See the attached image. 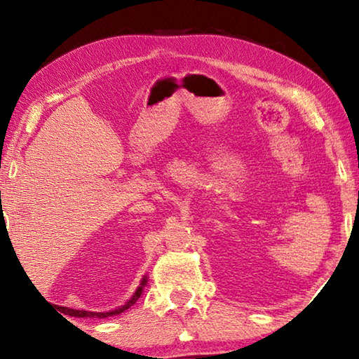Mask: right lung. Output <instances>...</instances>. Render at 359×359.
<instances>
[{
    "mask_svg": "<svg viewBox=\"0 0 359 359\" xmlns=\"http://www.w3.org/2000/svg\"><path fill=\"white\" fill-rule=\"evenodd\" d=\"M147 283V277H144L141 280V285H139L136 293L133 294L131 299L125 304V306H121L118 309H115V311L111 312H88V311H74V309H66V312H68L71 317H77V318H106V317H114V315H120L121 312L128 311V309L135 304L139 297L142 294V290H144V285Z\"/></svg>",
    "mask_w": 359,
    "mask_h": 359,
    "instance_id": "obj_1",
    "label": "right lung"
}]
</instances>
